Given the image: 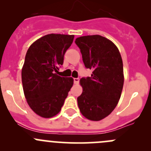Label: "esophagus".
<instances>
[{
	"label": "esophagus",
	"instance_id": "34e87169",
	"mask_svg": "<svg viewBox=\"0 0 151 151\" xmlns=\"http://www.w3.org/2000/svg\"><path fill=\"white\" fill-rule=\"evenodd\" d=\"M79 82H80V79H79V78H74V84L77 85L79 83Z\"/></svg>",
	"mask_w": 151,
	"mask_h": 151
}]
</instances>
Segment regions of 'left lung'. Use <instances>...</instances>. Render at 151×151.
Instances as JSON below:
<instances>
[{"instance_id": "obj_1", "label": "left lung", "mask_w": 151, "mask_h": 151, "mask_svg": "<svg viewBox=\"0 0 151 151\" xmlns=\"http://www.w3.org/2000/svg\"><path fill=\"white\" fill-rule=\"evenodd\" d=\"M75 43L91 77L80 80L83 93L77 97L82 115L90 121L107 117L118 104L122 93L124 75L123 60L116 45L99 35L80 36Z\"/></svg>"}]
</instances>
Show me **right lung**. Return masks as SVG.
<instances>
[{
  "label": "right lung",
  "instance_id": "right-lung-1",
  "mask_svg": "<svg viewBox=\"0 0 151 151\" xmlns=\"http://www.w3.org/2000/svg\"><path fill=\"white\" fill-rule=\"evenodd\" d=\"M74 38V35L47 34L35 41L27 51L22 68L24 95L30 109L42 118L59 113L74 84L72 77L56 74Z\"/></svg>",
  "mask_w": 151,
  "mask_h": 151
}]
</instances>
